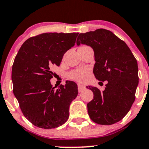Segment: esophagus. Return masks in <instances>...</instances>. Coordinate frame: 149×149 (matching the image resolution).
Instances as JSON below:
<instances>
[{
    "mask_svg": "<svg viewBox=\"0 0 149 149\" xmlns=\"http://www.w3.org/2000/svg\"><path fill=\"white\" fill-rule=\"evenodd\" d=\"M85 88H86L85 86L81 85V84H79V85H78V89H79V92H81V91H83V90H84Z\"/></svg>",
    "mask_w": 149,
    "mask_h": 149,
    "instance_id": "esophagus-1",
    "label": "esophagus"
}]
</instances>
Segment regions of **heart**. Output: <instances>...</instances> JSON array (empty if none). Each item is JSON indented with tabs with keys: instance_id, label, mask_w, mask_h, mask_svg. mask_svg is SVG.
<instances>
[{
	"instance_id": "b5f03b06",
	"label": "heart",
	"mask_w": 149,
	"mask_h": 149,
	"mask_svg": "<svg viewBox=\"0 0 149 149\" xmlns=\"http://www.w3.org/2000/svg\"><path fill=\"white\" fill-rule=\"evenodd\" d=\"M88 76V71L86 69H79V70H74V71L70 72L68 75L70 79L78 82H81V83L85 82Z\"/></svg>"
}]
</instances>
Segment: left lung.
<instances>
[{
	"label": "left lung",
	"instance_id": "left-lung-1",
	"mask_svg": "<svg viewBox=\"0 0 149 149\" xmlns=\"http://www.w3.org/2000/svg\"><path fill=\"white\" fill-rule=\"evenodd\" d=\"M90 46L94 52V74L107 81L105 89L89 86L94 99L87 104L91 120L100 125H112L121 120L131 108L139 84L138 63L130 48L112 31L98 29L81 33L76 41Z\"/></svg>",
	"mask_w": 149,
	"mask_h": 149
}]
</instances>
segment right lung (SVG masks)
Returning <instances> with one entry per match:
<instances>
[{
	"label": "right lung",
	"instance_id": "obj_1",
	"mask_svg": "<svg viewBox=\"0 0 149 149\" xmlns=\"http://www.w3.org/2000/svg\"><path fill=\"white\" fill-rule=\"evenodd\" d=\"M79 33H43L30 37L19 49L12 67L13 91L25 118L37 127H58L68 120L78 86L68 81L58 89L50 79L53 66L74 46Z\"/></svg>",
	"mask_w": 149,
	"mask_h": 149
}]
</instances>
